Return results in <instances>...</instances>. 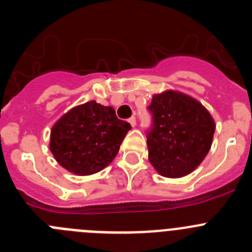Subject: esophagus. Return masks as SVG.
<instances>
[{
    "instance_id": "34e87169",
    "label": "esophagus",
    "mask_w": 252,
    "mask_h": 252,
    "mask_svg": "<svg viewBox=\"0 0 252 252\" xmlns=\"http://www.w3.org/2000/svg\"><path fill=\"white\" fill-rule=\"evenodd\" d=\"M128 122H130V125L131 126H132V127H135V126H136V119H135V117H130V119H128Z\"/></svg>"
}]
</instances>
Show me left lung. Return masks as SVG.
I'll use <instances>...</instances> for the list:
<instances>
[{"instance_id":"obj_1","label":"left lung","mask_w":252,"mask_h":252,"mask_svg":"<svg viewBox=\"0 0 252 252\" xmlns=\"http://www.w3.org/2000/svg\"><path fill=\"white\" fill-rule=\"evenodd\" d=\"M151 126L146 131L149 160L158 173L180 178L197 168L212 145L215 121L197 99L166 91L148 107Z\"/></svg>"}]
</instances>
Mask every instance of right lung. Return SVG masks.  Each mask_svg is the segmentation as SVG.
Here are the masks:
<instances>
[{
  "label": "right lung",
  "mask_w": 252,
  "mask_h": 252,
  "mask_svg": "<svg viewBox=\"0 0 252 252\" xmlns=\"http://www.w3.org/2000/svg\"><path fill=\"white\" fill-rule=\"evenodd\" d=\"M131 125L117 119L112 107L95 101L77 106L51 128L50 151L66 170L90 175L116 158Z\"/></svg>",
  "instance_id": "add662e5"
}]
</instances>
